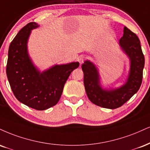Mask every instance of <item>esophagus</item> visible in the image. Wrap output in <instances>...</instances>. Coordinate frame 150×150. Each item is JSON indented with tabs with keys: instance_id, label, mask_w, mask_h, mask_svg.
<instances>
[{
	"instance_id": "esophagus-1",
	"label": "esophagus",
	"mask_w": 150,
	"mask_h": 150,
	"mask_svg": "<svg viewBox=\"0 0 150 150\" xmlns=\"http://www.w3.org/2000/svg\"><path fill=\"white\" fill-rule=\"evenodd\" d=\"M84 59H85V57H84V56L80 55V57H78V59H78V61L80 63V64H82V63L84 62Z\"/></svg>"
}]
</instances>
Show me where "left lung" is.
I'll list each match as a JSON object with an SVG mask.
<instances>
[{
  "label": "left lung",
  "mask_w": 150,
  "mask_h": 150,
  "mask_svg": "<svg viewBox=\"0 0 150 150\" xmlns=\"http://www.w3.org/2000/svg\"><path fill=\"white\" fill-rule=\"evenodd\" d=\"M120 45L131 61L129 77L123 86L117 89H103L100 85V77L95 65L89 61H84L82 65L88 98L93 104L108 109H116L123 105L138 91L142 84L145 57L138 37L124 26Z\"/></svg>",
  "instance_id": "1"
}]
</instances>
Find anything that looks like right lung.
<instances>
[{"mask_svg":"<svg viewBox=\"0 0 150 150\" xmlns=\"http://www.w3.org/2000/svg\"><path fill=\"white\" fill-rule=\"evenodd\" d=\"M35 22L26 24L10 43L6 73L10 87L19 101L37 110H45L59 102L64 84L78 62L56 65L42 73L28 57L27 42Z\"/></svg>","mask_w":150,"mask_h":150,"instance_id":"obj_1","label":"right lung"}]
</instances>
